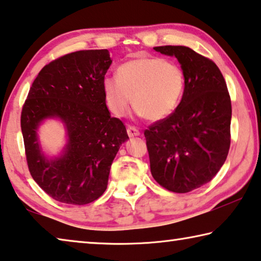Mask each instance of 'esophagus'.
<instances>
[{"label":"esophagus","mask_w":261,"mask_h":261,"mask_svg":"<svg viewBox=\"0 0 261 261\" xmlns=\"http://www.w3.org/2000/svg\"><path fill=\"white\" fill-rule=\"evenodd\" d=\"M127 133L129 136H139L140 135V130L138 128L134 126H128L127 127Z\"/></svg>","instance_id":"esophagus-1"}]
</instances>
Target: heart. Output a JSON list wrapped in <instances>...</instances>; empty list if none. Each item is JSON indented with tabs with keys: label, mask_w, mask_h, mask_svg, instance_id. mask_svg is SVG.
I'll return each instance as SVG.
<instances>
[{
	"label": "heart",
	"mask_w": 261,
	"mask_h": 261,
	"mask_svg": "<svg viewBox=\"0 0 261 261\" xmlns=\"http://www.w3.org/2000/svg\"><path fill=\"white\" fill-rule=\"evenodd\" d=\"M118 79L108 76L102 82L106 102L113 114L122 117L130 102L136 112L150 121L162 120L173 112L185 89V75L172 61L140 57L118 68Z\"/></svg>",
	"instance_id": "obj_1"
}]
</instances>
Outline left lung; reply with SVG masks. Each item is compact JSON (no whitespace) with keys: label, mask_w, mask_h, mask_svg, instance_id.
<instances>
[{"label":"left lung","mask_w":261,"mask_h":261,"mask_svg":"<svg viewBox=\"0 0 261 261\" xmlns=\"http://www.w3.org/2000/svg\"><path fill=\"white\" fill-rule=\"evenodd\" d=\"M153 49L177 58L185 89L177 109L144 130L151 174L168 191L187 193L211 181L227 160L231 100L211 59L186 46Z\"/></svg>","instance_id":"obj_1"}]
</instances>
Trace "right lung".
<instances>
[{"label":"right lung","instance_id":"1","mask_svg":"<svg viewBox=\"0 0 261 261\" xmlns=\"http://www.w3.org/2000/svg\"><path fill=\"white\" fill-rule=\"evenodd\" d=\"M112 63L108 49L77 50L40 70L25 100L20 127L29 171L50 198L68 204L95 201L108 187L110 169L126 127L112 118L102 89ZM48 117H59L67 129L63 155L48 160L41 152L36 130Z\"/></svg>","mask_w":261,"mask_h":261}]
</instances>
